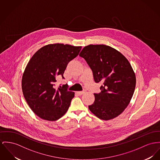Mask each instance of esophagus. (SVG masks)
Here are the masks:
<instances>
[{
    "label": "esophagus",
    "mask_w": 160,
    "mask_h": 160,
    "mask_svg": "<svg viewBox=\"0 0 160 160\" xmlns=\"http://www.w3.org/2000/svg\"><path fill=\"white\" fill-rule=\"evenodd\" d=\"M84 93H85L84 92H77V94H78V95H80V96H81V95H83Z\"/></svg>",
    "instance_id": "1"
}]
</instances>
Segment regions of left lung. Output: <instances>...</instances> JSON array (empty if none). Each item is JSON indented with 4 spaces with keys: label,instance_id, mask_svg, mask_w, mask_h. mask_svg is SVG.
Masks as SVG:
<instances>
[{
    "label": "left lung",
    "instance_id": "left-lung-1",
    "mask_svg": "<svg viewBox=\"0 0 160 160\" xmlns=\"http://www.w3.org/2000/svg\"><path fill=\"white\" fill-rule=\"evenodd\" d=\"M100 82L101 93H94L90 110L99 119L109 120L128 107L135 91L136 77L128 59L117 50L105 45H89L79 54Z\"/></svg>",
    "mask_w": 160,
    "mask_h": 160
}]
</instances>
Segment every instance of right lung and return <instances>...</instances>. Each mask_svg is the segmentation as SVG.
Wrapping results in <instances>:
<instances>
[{
	"label": "right lung",
	"mask_w": 160,
	"mask_h": 160,
	"mask_svg": "<svg viewBox=\"0 0 160 160\" xmlns=\"http://www.w3.org/2000/svg\"><path fill=\"white\" fill-rule=\"evenodd\" d=\"M81 47L62 43L45 45L36 52L27 64L22 79L24 98L39 117L55 121L68 110L75 93L64 85L54 87L68 63L80 52Z\"/></svg>",
	"instance_id": "obj_1"
}]
</instances>
